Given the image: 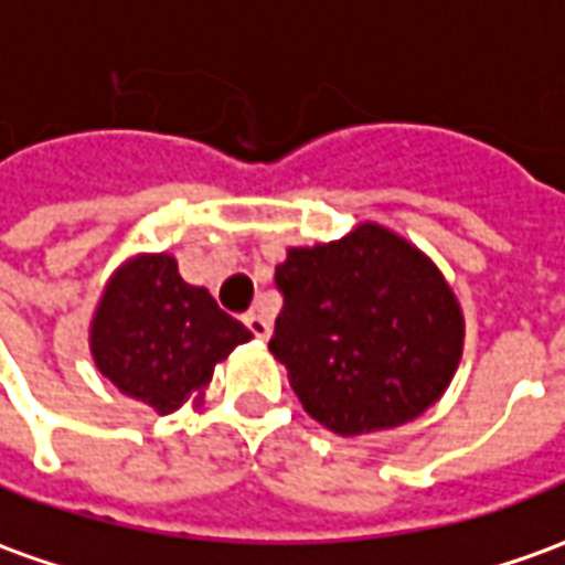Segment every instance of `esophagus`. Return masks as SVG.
<instances>
[{"label":"esophagus","mask_w":565,"mask_h":565,"mask_svg":"<svg viewBox=\"0 0 565 565\" xmlns=\"http://www.w3.org/2000/svg\"><path fill=\"white\" fill-rule=\"evenodd\" d=\"M245 326H248V329H252V334H255V338H260V341H267V338H270V332H274L270 320H267L264 313H258V310L245 313Z\"/></svg>","instance_id":"obj_1"}]
</instances>
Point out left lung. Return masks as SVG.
<instances>
[{
	"mask_svg": "<svg viewBox=\"0 0 565 565\" xmlns=\"http://www.w3.org/2000/svg\"><path fill=\"white\" fill-rule=\"evenodd\" d=\"M286 305L270 353L305 412L341 437L415 422L446 394L465 350L452 286L415 243L363 221L276 264Z\"/></svg>",
	"mask_w": 565,
	"mask_h": 565,
	"instance_id": "8db88e82",
	"label": "left lung"
}]
</instances>
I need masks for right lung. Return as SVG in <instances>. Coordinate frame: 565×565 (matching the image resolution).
Listing matches in <instances>:
<instances>
[{
	"label": "right lung",
	"mask_w": 565,
	"mask_h": 565,
	"mask_svg": "<svg viewBox=\"0 0 565 565\" xmlns=\"http://www.w3.org/2000/svg\"><path fill=\"white\" fill-rule=\"evenodd\" d=\"M245 341L252 332L224 313L209 289L184 282L169 252L122 260L88 326L97 372L157 415H171L184 403L202 406L215 365Z\"/></svg>",
	"instance_id": "obj_1"
}]
</instances>
